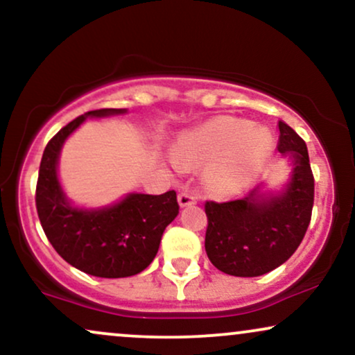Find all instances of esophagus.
Instances as JSON below:
<instances>
[{"label": "esophagus", "mask_w": 355, "mask_h": 355, "mask_svg": "<svg viewBox=\"0 0 355 355\" xmlns=\"http://www.w3.org/2000/svg\"><path fill=\"white\" fill-rule=\"evenodd\" d=\"M197 202V198H195L193 193H190V191H182V193H178V203H180V207H189V205H193V203Z\"/></svg>", "instance_id": "esophagus-1"}]
</instances>
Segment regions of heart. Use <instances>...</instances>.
I'll return each instance as SVG.
<instances>
[{"mask_svg":"<svg viewBox=\"0 0 355 355\" xmlns=\"http://www.w3.org/2000/svg\"><path fill=\"white\" fill-rule=\"evenodd\" d=\"M272 152V138L234 116L211 118L180 135L173 145L172 164L209 165L207 178L220 190L239 189L260 172Z\"/></svg>","mask_w":355,"mask_h":355,"instance_id":"heart-1","label":"heart"}]
</instances>
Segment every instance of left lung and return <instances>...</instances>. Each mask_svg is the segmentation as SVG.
<instances>
[{"label": "left lung", "mask_w": 355, "mask_h": 355, "mask_svg": "<svg viewBox=\"0 0 355 355\" xmlns=\"http://www.w3.org/2000/svg\"><path fill=\"white\" fill-rule=\"evenodd\" d=\"M279 132L277 150L294 164L282 193L266 197L255 189L239 200L205 202L207 255L229 275L259 277L282 266L311 223L313 175L307 145L284 121H279Z\"/></svg>", "instance_id": "1"}]
</instances>
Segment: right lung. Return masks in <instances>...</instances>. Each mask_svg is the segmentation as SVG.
<instances>
[{
	"label": "right lung",
	"instance_id": "right-lung-1",
	"mask_svg": "<svg viewBox=\"0 0 355 355\" xmlns=\"http://www.w3.org/2000/svg\"><path fill=\"white\" fill-rule=\"evenodd\" d=\"M125 112L121 108L93 110L63 126L44 148L36 182V211L53 248L70 266L105 279H120L145 270L157 255L166 225L180 209L175 190L162 195L130 193L103 210L75 209L64 198L56 175L64 140L88 116Z\"/></svg>",
	"mask_w": 355,
	"mask_h": 355
}]
</instances>
